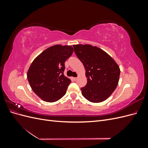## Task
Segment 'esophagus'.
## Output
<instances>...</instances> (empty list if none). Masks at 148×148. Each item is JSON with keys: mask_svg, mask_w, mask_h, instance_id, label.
Here are the masks:
<instances>
[{"mask_svg": "<svg viewBox=\"0 0 148 148\" xmlns=\"http://www.w3.org/2000/svg\"><path fill=\"white\" fill-rule=\"evenodd\" d=\"M78 79V78H73V79L75 80V81H76V80H77Z\"/></svg>", "mask_w": 148, "mask_h": 148, "instance_id": "1", "label": "esophagus"}]
</instances>
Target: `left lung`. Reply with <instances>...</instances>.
Returning <instances> with one entry per match:
<instances>
[{
	"mask_svg": "<svg viewBox=\"0 0 148 148\" xmlns=\"http://www.w3.org/2000/svg\"><path fill=\"white\" fill-rule=\"evenodd\" d=\"M73 47L86 70L87 84L81 88L82 95L91 102L106 100L118 85L119 65L108 53L96 46L77 44Z\"/></svg>",
	"mask_w": 148,
	"mask_h": 148,
	"instance_id": "obj_1",
	"label": "left lung"
}]
</instances>
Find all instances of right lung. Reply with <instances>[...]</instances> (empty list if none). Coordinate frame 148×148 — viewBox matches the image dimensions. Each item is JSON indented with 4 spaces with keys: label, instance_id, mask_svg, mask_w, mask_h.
<instances>
[{
    "label": "right lung",
    "instance_id": "1",
    "mask_svg": "<svg viewBox=\"0 0 148 148\" xmlns=\"http://www.w3.org/2000/svg\"><path fill=\"white\" fill-rule=\"evenodd\" d=\"M73 52L71 46L57 45L46 49L35 58L27 73L31 89L47 102L63 97L71 80L64 75L65 62Z\"/></svg>",
    "mask_w": 148,
    "mask_h": 148
}]
</instances>
